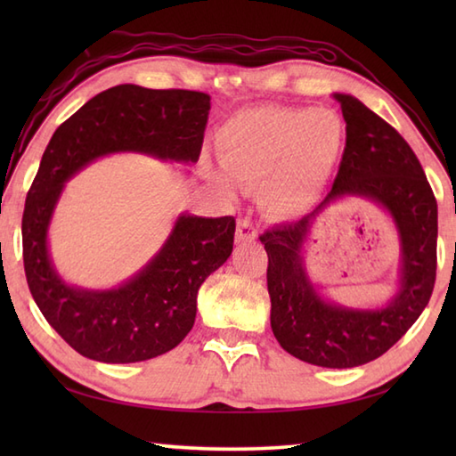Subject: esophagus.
<instances>
[{
    "label": "esophagus",
    "instance_id": "34e87169",
    "mask_svg": "<svg viewBox=\"0 0 456 456\" xmlns=\"http://www.w3.org/2000/svg\"><path fill=\"white\" fill-rule=\"evenodd\" d=\"M255 239H256V229L253 225V221H250L248 217L239 219L237 235H235L237 243H247V240H255Z\"/></svg>",
    "mask_w": 456,
    "mask_h": 456
}]
</instances>
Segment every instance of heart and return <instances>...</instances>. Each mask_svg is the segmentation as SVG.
Wrapping results in <instances>:
<instances>
[{"instance_id": "obj_1", "label": "heart", "mask_w": 456, "mask_h": 456, "mask_svg": "<svg viewBox=\"0 0 456 456\" xmlns=\"http://www.w3.org/2000/svg\"><path fill=\"white\" fill-rule=\"evenodd\" d=\"M345 147L346 123L335 110L263 105L237 113L217 134L223 170L260 186V201L278 219L315 206Z\"/></svg>"}]
</instances>
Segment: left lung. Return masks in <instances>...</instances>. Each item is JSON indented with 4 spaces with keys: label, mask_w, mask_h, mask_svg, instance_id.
<instances>
[{
    "label": "left lung",
    "mask_w": 456,
    "mask_h": 456,
    "mask_svg": "<svg viewBox=\"0 0 456 456\" xmlns=\"http://www.w3.org/2000/svg\"><path fill=\"white\" fill-rule=\"evenodd\" d=\"M346 121V147L331 191L296 223L260 237L268 253L270 327L280 346L323 368H353L382 356L429 304L437 270V201L415 152L392 125L351 94H333ZM345 197L376 202L401 239L396 292L386 305L333 303L308 278L306 239L329 205Z\"/></svg>",
    "instance_id": "8db88e82"
}]
</instances>
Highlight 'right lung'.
Masks as SVG:
<instances>
[{
	"label": "right lung",
	"mask_w": 456,
	"mask_h": 456,
	"mask_svg": "<svg viewBox=\"0 0 456 456\" xmlns=\"http://www.w3.org/2000/svg\"><path fill=\"white\" fill-rule=\"evenodd\" d=\"M209 102L201 92L121 84L82 105L48 142L23 211L25 274L46 322L86 358L141 362L180 345L196 322L200 286L231 256L235 219L183 211L159 253L131 278L113 288H84L66 282L48 247L66 182L118 152L198 162Z\"/></svg>",
	"instance_id": "obj_1"
}]
</instances>
